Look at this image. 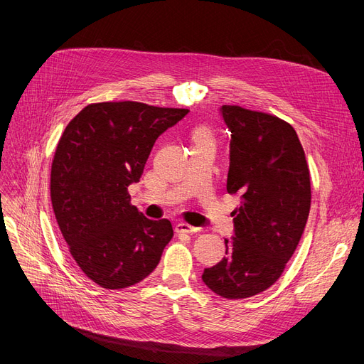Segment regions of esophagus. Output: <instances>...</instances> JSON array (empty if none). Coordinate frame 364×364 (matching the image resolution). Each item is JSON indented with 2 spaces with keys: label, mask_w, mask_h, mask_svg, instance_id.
I'll return each mask as SVG.
<instances>
[{
  "label": "esophagus",
  "mask_w": 364,
  "mask_h": 364,
  "mask_svg": "<svg viewBox=\"0 0 364 364\" xmlns=\"http://www.w3.org/2000/svg\"><path fill=\"white\" fill-rule=\"evenodd\" d=\"M199 230H200L199 227L190 225V224L183 223V221H180V223L176 224V232H177V233H196V232H199Z\"/></svg>",
  "instance_id": "esophagus-1"
}]
</instances>
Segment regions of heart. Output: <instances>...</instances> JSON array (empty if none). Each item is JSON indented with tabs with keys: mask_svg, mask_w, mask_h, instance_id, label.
<instances>
[{
	"mask_svg": "<svg viewBox=\"0 0 364 364\" xmlns=\"http://www.w3.org/2000/svg\"><path fill=\"white\" fill-rule=\"evenodd\" d=\"M192 140L195 143V147L203 146V144H211V139H209V134L205 128L198 127L192 132Z\"/></svg>",
	"mask_w": 364,
	"mask_h": 364,
	"instance_id": "obj_1",
	"label": "heart"
}]
</instances>
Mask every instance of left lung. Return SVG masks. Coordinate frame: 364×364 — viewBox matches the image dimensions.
Wrapping results in <instances>:
<instances>
[{
  "mask_svg": "<svg viewBox=\"0 0 364 364\" xmlns=\"http://www.w3.org/2000/svg\"><path fill=\"white\" fill-rule=\"evenodd\" d=\"M220 114L232 137L227 192L240 205L225 257L202 280L217 295L240 299L269 289L295 252L310 214V171L288 122L227 105Z\"/></svg>",
  "mask_w": 364,
  "mask_h": 364,
  "instance_id": "obj_1",
  "label": "left lung"
}]
</instances>
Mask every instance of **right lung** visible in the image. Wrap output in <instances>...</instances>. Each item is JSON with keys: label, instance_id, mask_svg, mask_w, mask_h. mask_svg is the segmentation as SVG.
Masks as SVG:
<instances>
[{"label": "right lung", "instance_id": "1", "mask_svg": "<svg viewBox=\"0 0 364 364\" xmlns=\"http://www.w3.org/2000/svg\"><path fill=\"white\" fill-rule=\"evenodd\" d=\"M187 109L139 102L84 107L68 124L51 165L50 193L69 252L92 282L124 289L146 279L174 236L168 220H149L129 203L151 147Z\"/></svg>", "mask_w": 364, "mask_h": 364}]
</instances>
